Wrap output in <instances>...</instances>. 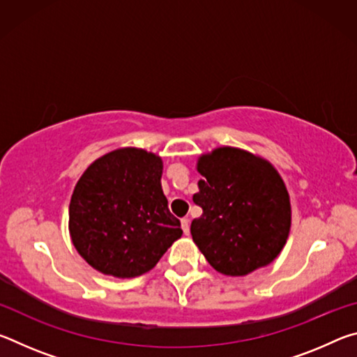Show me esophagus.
Returning <instances> with one entry per match:
<instances>
[{"mask_svg": "<svg viewBox=\"0 0 357 357\" xmlns=\"http://www.w3.org/2000/svg\"><path fill=\"white\" fill-rule=\"evenodd\" d=\"M181 227H183L184 234H189V233H190V220H189V219H183V220H181Z\"/></svg>", "mask_w": 357, "mask_h": 357, "instance_id": "esophagus-1", "label": "esophagus"}]
</instances>
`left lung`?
I'll return each mask as SVG.
<instances>
[{
  "label": "left lung",
  "instance_id": "1",
  "mask_svg": "<svg viewBox=\"0 0 357 357\" xmlns=\"http://www.w3.org/2000/svg\"><path fill=\"white\" fill-rule=\"evenodd\" d=\"M203 179L193 203L192 238L217 273L238 277L273 263L287 244L291 206L285 183L268 160L222 146L198 159Z\"/></svg>",
  "mask_w": 357,
  "mask_h": 357
}]
</instances>
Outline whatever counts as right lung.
Instances as JSON below:
<instances>
[{
  "label": "right lung",
  "mask_w": 357,
  "mask_h": 357,
  "mask_svg": "<svg viewBox=\"0 0 357 357\" xmlns=\"http://www.w3.org/2000/svg\"><path fill=\"white\" fill-rule=\"evenodd\" d=\"M162 170L159 155L121 148L94 160L78 179L69 204L72 244L99 273L142 275L183 236L162 190Z\"/></svg>",
  "instance_id": "right-lung-1"
}]
</instances>
